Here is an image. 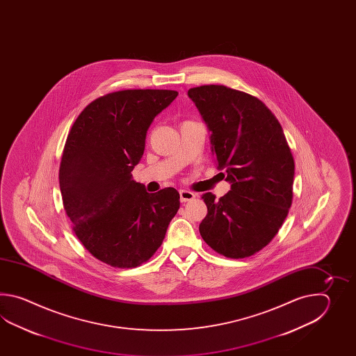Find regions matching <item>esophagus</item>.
Wrapping results in <instances>:
<instances>
[{
  "label": "esophagus",
  "instance_id": "esophagus-1",
  "mask_svg": "<svg viewBox=\"0 0 356 356\" xmlns=\"http://www.w3.org/2000/svg\"><path fill=\"white\" fill-rule=\"evenodd\" d=\"M179 196H181V202H187V201L193 200V198L196 197V195L192 193V192H189V191H186V189H181V191H179Z\"/></svg>",
  "mask_w": 356,
  "mask_h": 356
}]
</instances>
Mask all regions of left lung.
<instances>
[{
  "instance_id": "obj_1",
  "label": "left lung",
  "mask_w": 356,
  "mask_h": 356,
  "mask_svg": "<svg viewBox=\"0 0 356 356\" xmlns=\"http://www.w3.org/2000/svg\"><path fill=\"white\" fill-rule=\"evenodd\" d=\"M210 132L212 156L227 195L204 193L207 215L200 234L229 258L250 257L277 234L293 198L294 159L273 112L247 92L224 85L189 89Z\"/></svg>"
}]
</instances>
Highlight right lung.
Wrapping results in <instances>:
<instances>
[{
    "mask_svg": "<svg viewBox=\"0 0 356 356\" xmlns=\"http://www.w3.org/2000/svg\"><path fill=\"white\" fill-rule=\"evenodd\" d=\"M175 90H122L91 102L68 134L60 167L63 207L83 247L106 265L131 268L158 250L179 209L173 187L146 192L131 172L154 118Z\"/></svg>",
    "mask_w": 356,
    "mask_h": 356,
    "instance_id": "1",
    "label": "right lung"
}]
</instances>
